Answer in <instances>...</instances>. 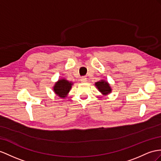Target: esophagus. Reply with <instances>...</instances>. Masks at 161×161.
Instances as JSON below:
<instances>
[{
  "mask_svg": "<svg viewBox=\"0 0 161 161\" xmlns=\"http://www.w3.org/2000/svg\"><path fill=\"white\" fill-rule=\"evenodd\" d=\"M86 80H87V78H86V77H84V76H83V77H81V82H83V83H84V82H86Z\"/></svg>",
  "mask_w": 161,
  "mask_h": 161,
  "instance_id": "1",
  "label": "esophagus"
}]
</instances>
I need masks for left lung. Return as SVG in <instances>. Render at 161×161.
Here are the masks:
<instances>
[{"label":"left lung","instance_id":"left-lung-1","mask_svg":"<svg viewBox=\"0 0 161 161\" xmlns=\"http://www.w3.org/2000/svg\"><path fill=\"white\" fill-rule=\"evenodd\" d=\"M97 86V88L98 89L100 92H101L103 94H108L109 92H111V88L109 86V84L103 80H102L101 81L97 82L95 84Z\"/></svg>","mask_w":161,"mask_h":161}]
</instances>
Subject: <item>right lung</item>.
Returning <instances> with one entry per match:
<instances>
[{
    "mask_svg": "<svg viewBox=\"0 0 161 161\" xmlns=\"http://www.w3.org/2000/svg\"><path fill=\"white\" fill-rule=\"evenodd\" d=\"M71 86L72 83L63 79L56 83L54 87H53V90L60 97L64 98L69 92L70 89L71 88Z\"/></svg>",
    "mask_w": 161,
    "mask_h": 161,
    "instance_id": "obj_1",
    "label": "right lung"
}]
</instances>
